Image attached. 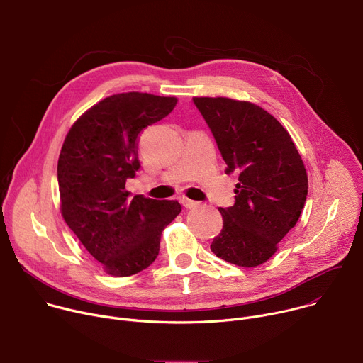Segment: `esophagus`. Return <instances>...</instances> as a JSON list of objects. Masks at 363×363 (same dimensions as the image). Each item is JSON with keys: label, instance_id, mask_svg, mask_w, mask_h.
<instances>
[{"label": "esophagus", "instance_id": "1", "mask_svg": "<svg viewBox=\"0 0 363 363\" xmlns=\"http://www.w3.org/2000/svg\"><path fill=\"white\" fill-rule=\"evenodd\" d=\"M181 203L185 206V208H188V210H191V208H196V206L199 205V202L192 201V199H188V198H185V196H182V198H181Z\"/></svg>", "mask_w": 363, "mask_h": 363}]
</instances>
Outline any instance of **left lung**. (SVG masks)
Instances as JSON below:
<instances>
[{"label":"left lung","instance_id":"obj_1","mask_svg":"<svg viewBox=\"0 0 363 363\" xmlns=\"http://www.w3.org/2000/svg\"><path fill=\"white\" fill-rule=\"evenodd\" d=\"M211 129L227 174L237 172L233 206L220 208L221 233L211 251L223 260L255 267L276 252L296 225L307 196V174L289 132L269 112L228 97H194Z\"/></svg>","mask_w":363,"mask_h":363}]
</instances>
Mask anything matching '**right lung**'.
I'll list each match as a JSON object with an SVG mask.
<instances>
[{"instance_id":"right-lung-1","label":"right lung","mask_w":363,"mask_h":363,"mask_svg":"<svg viewBox=\"0 0 363 363\" xmlns=\"http://www.w3.org/2000/svg\"><path fill=\"white\" fill-rule=\"evenodd\" d=\"M175 105V97L113 94L83 113L65 139L57 165L63 218L112 276L149 267L160 254L164 228L181 213L178 201L130 198L125 189L140 167L139 133Z\"/></svg>"}]
</instances>
